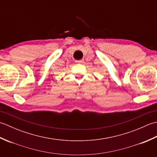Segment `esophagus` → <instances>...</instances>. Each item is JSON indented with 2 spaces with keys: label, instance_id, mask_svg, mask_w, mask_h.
<instances>
[{
  "label": "esophagus",
  "instance_id": "34e87169",
  "mask_svg": "<svg viewBox=\"0 0 157 157\" xmlns=\"http://www.w3.org/2000/svg\"><path fill=\"white\" fill-rule=\"evenodd\" d=\"M76 62H77V63H84V59H81V60H77Z\"/></svg>",
  "mask_w": 157,
  "mask_h": 157
}]
</instances>
